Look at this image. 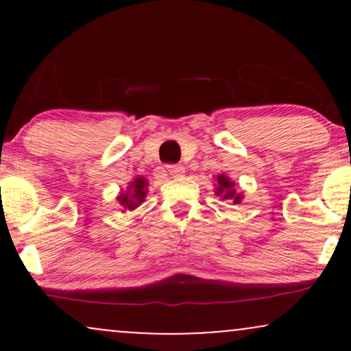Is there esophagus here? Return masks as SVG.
<instances>
[{"mask_svg":"<svg viewBox=\"0 0 351 351\" xmlns=\"http://www.w3.org/2000/svg\"><path fill=\"white\" fill-rule=\"evenodd\" d=\"M167 170L173 176V178H178V176L184 175V167H181V165H168Z\"/></svg>","mask_w":351,"mask_h":351,"instance_id":"34e87169","label":"esophagus"}]
</instances>
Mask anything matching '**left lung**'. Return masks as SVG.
Segmentation results:
<instances>
[{"instance_id": "obj_1", "label": "left lung", "mask_w": 351, "mask_h": 351, "mask_svg": "<svg viewBox=\"0 0 351 351\" xmlns=\"http://www.w3.org/2000/svg\"><path fill=\"white\" fill-rule=\"evenodd\" d=\"M216 196H219L223 201H229L232 204H241L244 199V195L239 191V184L234 183L228 175H217L216 176Z\"/></svg>"}]
</instances>
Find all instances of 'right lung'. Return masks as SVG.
<instances>
[{"instance_id":"obj_1","label":"right lung","mask_w":351,"mask_h":351,"mask_svg":"<svg viewBox=\"0 0 351 351\" xmlns=\"http://www.w3.org/2000/svg\"><path fill=\"white\" fill-rule=\"evenodd\" d=\"M148 193V180L143 178V176H135L134 180L128 181L127 189H122V191L117 195V201L122 206V213L134 211L143 203L145 198H147Z\"/></svg>"}]
</instances>
